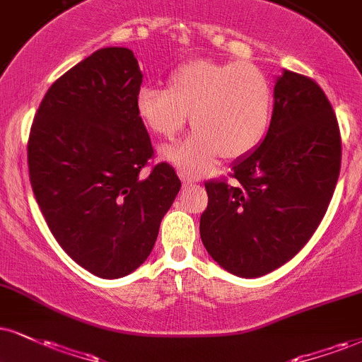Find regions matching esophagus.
Here are the masks:
<instances>
[{"label": "esophagus", "mask_w": 362, "mask_h": 362, "mask_svg": "<svg viewBox=\"0 0 362 362\" xmlns=\"http://www.w3.org/2000/svg\"><path fill=\"white\" fill-rule=\"evenodd\" d=\"M180 177L185 186H191V185H196V182H198V177L191 176V174H188V173H180Z\"/></svg>", "instance_id": "1"}]
</instances>
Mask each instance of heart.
I'll list each match as a JSON object with an SVG mask.
<instances>
[{
  "label": "heart",
  "mask_w": 362,
  "mask_h": 362,
  "mask_svg": "<svg viewBox=\"0 0 362 362\" xmlns=\"http://www.w3.org/2000/svg\"><path fill=\"white\" fill-rule=\"evenodd\" d=\"M137 114L159 136L173 139L186 127L196 131L164 158L186 171H204L223 156L240 159L255 151L269 131L274 92L255 65L194 60L176 69L169 88L144 86Z\"/></svg>",
  "instance_id": "1"
}]
</instances>
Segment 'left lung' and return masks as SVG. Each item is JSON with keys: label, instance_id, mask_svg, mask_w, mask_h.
<instances>
[{"label": "left lung", "instance_id": "left-lung-1", "mask_svg": "<svg viewBox=\"0 0 362 362\" xmlns=\"http://www.w3.org/2000/svg\"><path fill=\"white\" fill-rule=\"evenodd\" d=\"M231 171L233 185L204 182L208 206L199 235L218 265L255 279L304 248L336 189L341 134L322 88L305 75L284 70L265 139Z\"/></svg>", "mask_w": 362, "mask_h": 362}]
</instances>
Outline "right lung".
Here are the masks:
<instances>
[{"label":"right lung","mask_w":362,"mask_h":362,"mask_svg":"<svg viewBox=\"0 0 362 362\" xmlns=\"http://www.w3.org/2000/svg\"><path fill=\"white\" fill-rule=\"evenodd\" d=\"M142 74L129 48L93 52L45 93L28 139L30 181L48 228L80 267L120 279L142 265L180 193L137 114Z\"/></svg>","instance_id":"right-lung-1"}]
</instances>
